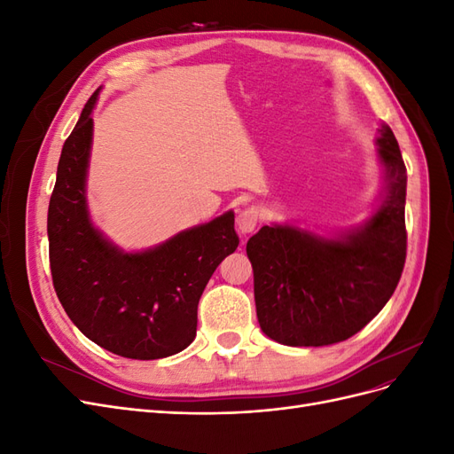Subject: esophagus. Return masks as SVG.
Listing matches in <instances>:
<instances>
[{"mask_svg": "<svg viewBox=\"0 0 454 454\" xmlns=\"http://www.w3.org/2000/svg\"><path fill=\"white\" fill-rule=\"evenodd\" d=\"M259 222V214L255 208H244L239 215H237V227L240 232H252L257 227Z\"/></svg>", "mask_w": 454, "mask_h": 454, "instance_id": "obj_1", "label": "esophagus"}]
</instances>
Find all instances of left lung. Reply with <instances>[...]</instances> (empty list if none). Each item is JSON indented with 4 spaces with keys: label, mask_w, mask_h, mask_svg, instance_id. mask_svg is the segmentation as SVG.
I'll return each mask as SVG.
<instances>
[{
    "label": "left lung",
    "mask_w": 454,
    "mask_h": 454,
    "mask_svg": "<svg viewBox=\"0 0 454 454\" xmlns=\"http://www.w3.org/2000/svg\"><path fill=\"white\" fill-rule=\"evenodd\" d=\"M388 191L369 222L342 240L261 227L246 244L257 320L287 347H327L364 329L388 303L407 255V168L394 132L377 140Z\"/></svg>",
    "instance_id": "obj_1"
}]
</instances>
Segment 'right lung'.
<instances>
[{"label":"right lung","mask_w":454,"mask_h":454,"mask_svg":"<svg viewBox=\"0 0 454 454\" xmlns=\"http://www.w3.org/2000/svg\"><path fill=\"white\" fill-rule=\"evenodd\" d=\"M96 90L64 142L47 232L52 286L70 320L96 345L130 360L182 352L197 335L199 299L237 250L235 214L189 229L155 250L122 254L87 214L85 176Z\"/></svg>","instance_id":"obj_1"}]
</instances>
